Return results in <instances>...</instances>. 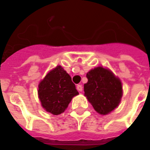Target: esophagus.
<instances>
[{
  "mask_svg": "<svg viewBox=\"0 0 150 150\" xmlns=\"http://www.w3.org/2000/svg\"><path fill=\"white\" fill-rule=\"evenodd\" d=\"M76 88H77V90H78L79 92H82V90H83L82 85H80V84H78V85L76 86Z\"/></svg>",
  "mask_w": 150,
  "mask_h": 150,
  "instance_id": "esophagus-1",
  "label": "esophagus"
}]
</instances>
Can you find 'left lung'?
Listing matches in <instances>:
<instances>
[{
	"instance_id": "obj_1",
	"label": "left lung",
	"mask_w": 150,
	"mask_h": 150,
	"mask_svg": "<svg viewBox=\"0 0 150 150\" xmlns=\"http://www.w3.org/2000/svg\"><path fill=\"white\" fill-rule=\"evenodd\" d=\"M88 83L83 91L95 110L100 115H107L118 106L122 97V83L111 71L97 67L87 73Z\"/></svg>"
}]
</instances>
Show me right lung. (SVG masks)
<instances>
[{
    "mask_svg": "<svg viewBox=\"0 0 150 150\" xmlns=\"http://www.w3.org/2000/svg\"><path fill=\"white\" fill-rule=\"evenodd\" d=\"M38 94L43 107L57 115L65 111L72 97L79 93L71 76L62 67L57 66L40 83Z\"/></svg>",
    "mask_w": 150,
    "mask_h": 150,
    "instance_id": "obj_1",
    "label": "right lung"
}]
</instances>
